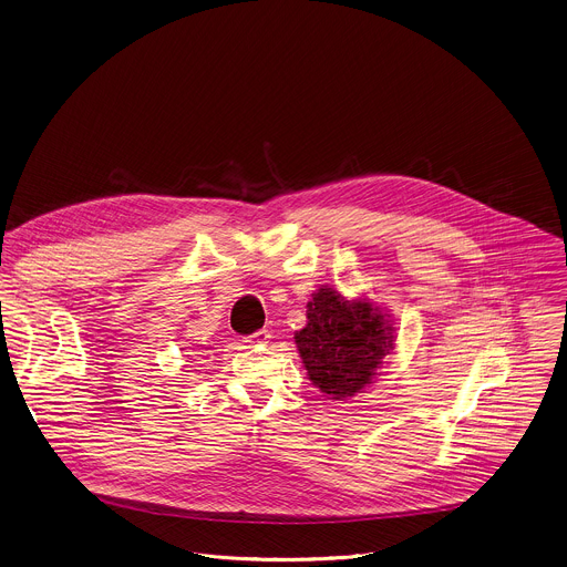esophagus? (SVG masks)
<instances>
[{"mask_svg":"<svg viewBox=\"0 0 567 567\" xmlns=\"http://www.w3.org/2000/svg\"><path fill=\"white\" fill-rule=\"evenodd\" d=\"M269 338H271V333H269L267 329H262V331H256L254 336H249L245 341L251 343V346H265V343L269 341Z\"/></svg>","mask_w":567,"mask_h":567,"instance_id":"1","label":"esophagus"}]
</instances>
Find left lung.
<instances>
[{"label": "left lung", "mask_w": 567, "mask_h": 567, "mask_svg": "<svg viewBox=\"0 0 567 567\" xmlns=\"http://www.w3.org/2000/svg\"><path fill=\"white\" fill-rule=\"evenodd\" d=\"M293 340L311 383L327 399L348 401L374 383L396 336L390 313L370 298L348 300L322 285L311 293L307 327Z\"/></svg>", "instance_id": "8db88e82"}]
</instances>
